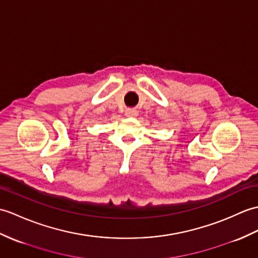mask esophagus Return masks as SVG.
I'll return each instance as SVG.
<instances>
[{
	"label": "esophagus",
	"instance_id": "obj_1",
	"mask_svg": "<svg viewBox=\"0 0 258 258\" xmlns=\"http://www.w3.org/2000/svg\"><path fill=\"white\" fill-rule=\"evenodd\" d=\"M125 114H126V116L128 117H136L137 114H139V112H137L136 109H126Z\"/></svg>",
	"mask_w": 258,
	"mask_h": 258
}]
</instances>
